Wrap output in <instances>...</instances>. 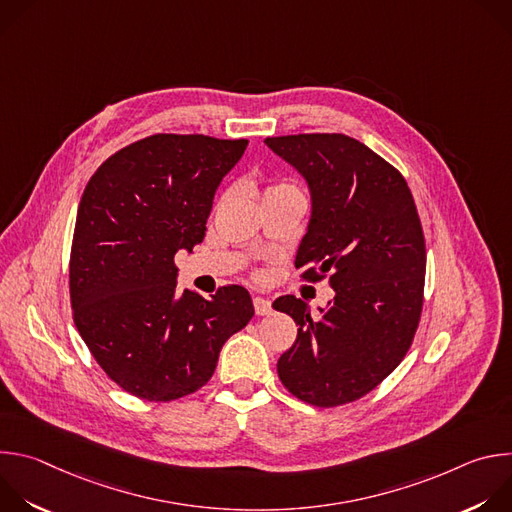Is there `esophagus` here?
Returning <instances> with one entry per match:
<instances>
[{
  "label": "esophagus",
  "mask_w": 512,
  "mask_h": 512,
  "mask_svg": "<svg viewBox=\"0 0 512 512\" xmlns=\"http://www.w3.org/2000/svg\"><path fill=\"white\" fill-rule=\"evenodd\" d=\"M253 306H255V314L257 316L271 314V300H267V298H255Z\"/></svg>",
  "instance_id": "34e87169"
}]
</instances>
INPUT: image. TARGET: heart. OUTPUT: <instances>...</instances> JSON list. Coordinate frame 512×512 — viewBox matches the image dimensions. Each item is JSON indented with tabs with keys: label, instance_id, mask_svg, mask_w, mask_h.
<instances>
[{
	"label": "heart",
	"instance_id": "obj_1",
	"mask_svg": "<svg viewBox=\"0 0 512 512\" xmlns=\"http://www.w3.org/2000/svg\"><path fill=\"white\" fill-rule=\"evenodd\" d=\"M281 186H291V184H287V182H279V184H275V186H271V188H281Z\"/></svg>",
	"mask_w": 512,
	"mask_h": 512
}]
</instances>
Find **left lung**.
I'll list each match as a JSON object with an SVG mask.
<instances>
[{"instance_id": "1", "label": "left lung", "mask_w": 512, "mask_h": 512, "mask_svg": "<svg viewBox=\"0 0 512 512\" xmlns=\"http://www.w3.org/2000/svg\"><path fill=\"white\" fill-rule=\"evenodd\" d=\"M265 143L312 190V221L296 257L300 279H328L336 291L320 316L296 296L273 302L300 326L277 375L304 403L346 405L379 387L413 344L425 287L421 218L403 174L348 135L298 133Z\"/></svg>"}]
</instances>
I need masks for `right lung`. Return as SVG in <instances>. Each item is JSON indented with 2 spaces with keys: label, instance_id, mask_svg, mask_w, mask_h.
I'll return each instance as SVG.
<instances>
[{
  "label": "right lung",
  "instance_id": "add662e5",
  "mask_svg": "<svg viewBox=\"0 0 512 512\" xmlns=\"http://www.w3.org/2000/svg\"><path fill=\"white\" fill-rule=\"evenodd\" d=\"M247 139L154 133L91 176L68 261L72 320L99 367L137 399L166 403L204 387L223 344L253 318L249 291L210 300L176 291L178 249L204 239L216 186Z\"/></svg>",
  "mask_w": 512,
  "mask_h": 512
}]
</instances>
